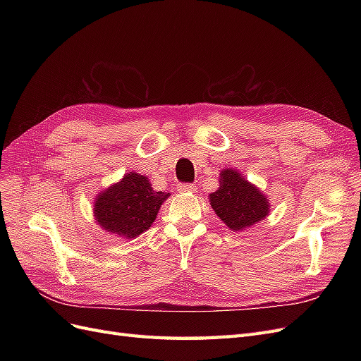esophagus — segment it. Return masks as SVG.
Masks as SVG:
<instances>
[{
    "label": "esophagus",
    "instance_id": "esophagus-1",
    "mask_svg": "<svg viewBox=\"0 0 361 361\" xmlns=\"http://www.w3.org/2000/svg\"><path fill=\"white\" fill-rule=\"evenodd\" d=\"M178 191L179 192H194L195 187L192 183H179L178 185Z\"/></svg>",
    "mask_w": 361,
    "mask_h": 361
}]
</instances>
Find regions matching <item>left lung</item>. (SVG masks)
<instances>
[{
    "label": "left lung",
    "instance_id": "8db88e82",
    "mask_svg": "<svg viewBox=\"0 0 361 361\" xmlns=\"http://www.w3.org/2000/svg\"><path fill=\"white\" fill-rule=\"evenodd\" d=\"M218 183L220 187L209 194V202L218 218L231 231L243 232L269 215L268 195L238 170L223 169Z\"/></svg>",
    "mask_w": 361,
    "mask_h": 361
}]
</instances>
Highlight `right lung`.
<instances>
[{
	"mask_svg": "<svg viewBox=\"0 0 361 361\" xmlns=\"http://www.w3.org/2000/svg\"><path fill=\"white\" fill-rule=\"evenodd\" d=\"M170 192L157 191L146 174L129 171L118 182L96 195L93 216L105 232L123 239H135L149 231L161 204Z\"/></svg>",
	"mask_w": 361,
	"mask_h": 361,
	"instance_id": "1",
	"label": "right lung"
}]
</instances>
